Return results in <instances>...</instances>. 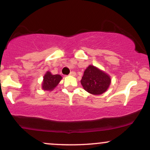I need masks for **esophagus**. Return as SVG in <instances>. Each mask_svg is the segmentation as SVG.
<instances>
[{
	"instance_id": "34e87169",
	"label": "esophagus",
	"mask_w": 150,
	"mask_h": 150,
	"mask_svg": "<svg viewBox=\"0 0 150 150\" xmlns=\"http://www.w3.org/2000/svg\"><path fill=\"white\" fill-rule=\"evenodd\" d=\"M75 75H76V73L74 71H72L70 73V75H72V76H75Z\"/></svg>"
}]
</instances>
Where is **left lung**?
<instances>
[{
    "instance_id": "8db88e82",
    "label": "left lung",
    "mask_w": 150,
    "mask_h": 150,
    "mask_svg": "<svg viewBox=\"0 0 150 150\" xmlns=\"http://www.w3.org/2000/svg\"><path fill=\"white\" fill-rule=\"evenodd\" d=\"M81 84L87 92L99 95L107 90L111 84V78L104 72L93 65H89L84 72Z\"/></svg>"
}]
</instances>
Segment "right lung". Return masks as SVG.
I'll return each mask as SVG.
<instances>
[{
    "label": "right lung",
    "instance_id": "1",
    "mask_svg": "<svg viewBox=\"0 0 150 150\" xmlns=\"http://www.w3.org/2000/svg\"><path fill=\"white\" fill-rule=\"evenodd\" d=\"M62 79L60 75H52L50 72H47L44 77L42 88L44 90H53L57 86Z\"/></svg>",
    "mask_w": 150,
    "mask_h": 150
}]
</instances>
